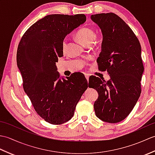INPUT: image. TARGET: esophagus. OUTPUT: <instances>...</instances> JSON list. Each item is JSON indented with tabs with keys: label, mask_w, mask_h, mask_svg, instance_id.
<instances>
[{
	"label": "esophagus",
	"mask_w": 155,
	"mask_h": 155,
	"mask_svg": "<svg viewBox=\"0 0 155 155\" xmlns=\"http://www.w3.org/2000/svg\"><path fill=\"white\" fill-rule=\"evenodd\" d=\"M85 77H86L87 80V81H88V78H89V74H85Z\"/></svg>",
	"instance_id": "esophagus-1"
}]
</instances>
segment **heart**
I'll return each mask as SVG.
<instances>
[{
    "instance_id": "heart-1",
    "label": "heart",
    "mask_w": 155,
    "mask_h": 155,
    "mask_svg": "<svg viewBox=\"0 0 155 155\" xmlns=\"http://www.w3.org/2000/svg\"><path fill=\"white\" fill-rule=\"evenodd\" d=\"M76 37L82 43L85 45L89 46L91 45L94 41L96 39L97 34L96 32L93 28L91 27H83L79 29L76 32ZM68 47V41L67 38H65L62 42V50L63 52L67 51Z\"/></svg>"
}]
</instances>
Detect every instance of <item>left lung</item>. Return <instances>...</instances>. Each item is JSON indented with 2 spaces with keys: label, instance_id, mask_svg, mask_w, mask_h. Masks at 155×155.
<instances>
[{
  "label": "left lung",
  "instance_id": "obj_1",
  "mask_svg": "<svg viewBox=\"0 0 155 155\" xmlns=\"http://www.w3.org/2000/svg\"><path fill=\"white\" fill-rule=\"evenodd\" d=\"M91 19L103 36L97 60L98 70L107 71L110 77L107 81L95 76L89 78L91 88L98 93L94 109L101 120L117 123L127 117L140 95L144 71L140 44L132 29L114 13L93 15Z\"/></svg>",
  "mask_w": 155,
  "mask_h": 155
}]
</instances>
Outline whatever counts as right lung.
<instances>
[{
    "label": "right lung",
    "instance_id": "right-lung-1",
    "mask_svg": "<svg viewBox=\"0 0 155 155\" xmlns=\"http://www.w3.org/2000/svg\"><path fill=\"white\" fill-rule=\"evenodd\" d=\"M86 19L84 14L47 15L29 27L18 44L16 62L23 88L37 113L50 124L70 120L88 88L79 72L61 80L55 65L63 56L62 42L66 35Z\"/></svg>",
    "mask_w": 155,
    "mask_h": 155
}]
</instances>
